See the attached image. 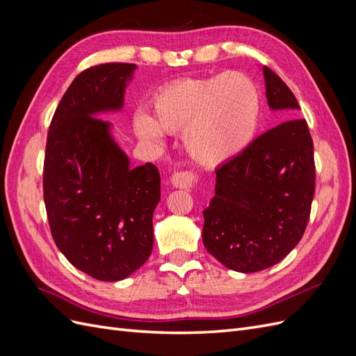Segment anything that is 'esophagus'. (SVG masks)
<instances>
[{
    "label": "esophagus",
    "mask_w": 356,
    "mask_h": 356,
    "mask_svg": "<svg viewBox=\"0 0 356 356\" xmlns=\"http://www.w3.org/2000/svg\"><path fill=\"white\" fill-rule=\"evenodd\" d=\"M197 179H199L197 175L193 174V172L181 170V172H175V174L170 177V184L175 188L188 190L195 184H197Z\"/></svg>",
    "instance_id": "34e87169"
}]
</instances>
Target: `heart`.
Returning <instances> with one entry per match:
<instances>
[{
  "label": "heart",
  "mask_w": 356,
  "mask_h": 356,
  "mask_svg": "<svg viewBox=\"0 0 356 356\" xmlns=\"http://www.w3.org/2000/svg\"><path fill=\"white\" fill-rule=\"evenodd\" d=\"M260 95L242 72L178 80L152 102L153 118L136 113L134 129L145 143H160L165 132L182 131V144L207 166L224 163L252 143L260 122Z\"/></svg>",
  "instance_id": "heart-1"
}]
</instances>
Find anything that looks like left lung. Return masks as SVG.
I'll list each match as a JSON object with an SVG mask.
<instances>
[{
    "instance_id": "8db88e82",
    "label": "left lung",
    "mask_w": 356,
    "mask_h": 356,
    "mask_svg": "<svg viewBox=\"0 0 356 356\" xmlns=\"http://www.w3.org/2000/svg\"><path fill=\"white\" fill-rule=\"evenodd\" d=\"M263 74L270 110L296 117L294 93L270 68ZM215 174V196L203 211L208 252L241 273L281 261L303 238L315 195L314 141L305 118L255 138Z\"/></svg>"
}]
</instances>
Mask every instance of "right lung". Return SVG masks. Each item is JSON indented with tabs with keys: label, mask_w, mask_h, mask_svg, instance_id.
I'll return each mask as SVG.
<instances>
[{
	"label": "right lung",
	"mask_w": 356,
	"mask_h": 356,
	"mask_svg": "<svg viewBox=\"0 0 356 356\" xmlns=\"http://www.w3.org/2000/svg\"><path fill=\"white\" fill-rule=\"evenodd\" d=\"M134 63H102L74 79L49 127L42 191L51 236L79 270L115 282L153 251L160 175L131 168L99 114L122 110Z\"/></svg>",
	"instance_id": "obj_1"
}]
</instances>
